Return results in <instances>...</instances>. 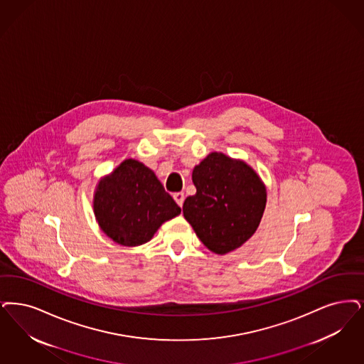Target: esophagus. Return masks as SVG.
<instances>
[{"label":"esophagus","mask_w":364,"mask_h":364,"mask_svg":"<svg viewBox=\"0 0 364 364\" xmlns=\"http://www.w3.org/2000/svg\"><path fill=\"white\" fill-rule=\"evenodd\" d=\"M173 199H175L176 203L178 204V207H183V203H184V193L183 192L175 193Z\"/></svg>","instance_id":"obj_1"}]
</instances>
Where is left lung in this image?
Segmentation results:
<instances>
[{
	"label": "left lung",
	"instance_id": "1",
	"mask_svg": "<svg viewBox=\"0 0 364 364\" xmlns=\"http://www.w3.org/2000/svg\"><path fill=\"white\" fill-rule=\"evenodd\" d=\"M196 193L183 204L184 218L210 250L225 255L249 240L262 220L267 192L242 161L211 153L193 168Z\"/></svg>",
	"mask_w": 364,
	"mask_h": 364
}]
</instances>
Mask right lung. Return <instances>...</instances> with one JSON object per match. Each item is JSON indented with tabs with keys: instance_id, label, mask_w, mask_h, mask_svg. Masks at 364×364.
Segmentation results:
<instances>
[{
	"instance_id": "add662e5",
	"label": "right lung",
	"mask_w": 364,
	"mask_h": 364,
	"mask_svg": "<svg viewBox=\"0 0 364 364\" xmlns=\"http://www.w3.org/2000/svg\"><path fill=\"white\" fill-rule=\"evenodd\" d=\"M93 207L102 232L124 247L150 241L165 220L181 213L154 172L135 160L123 161L99 183Z\"/></svg>"
}]
</instances>
